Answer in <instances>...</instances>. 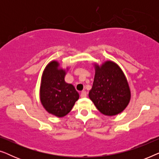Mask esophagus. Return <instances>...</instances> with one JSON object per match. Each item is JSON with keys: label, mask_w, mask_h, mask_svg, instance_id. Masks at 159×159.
Returning <instances> with one entry per match:
<instances>
[{"label": "esophagus", "mask_w": 159, "mask_h": 159, "mask_svg": "<svg viewBox=\"0 0 159 159\" xmlns=\"http://www.w3.org/2000/svg\"><path fill=\"white\" fill-rule=\"evenodd\" d=\"M80 96H81V98H85L87 96L86 91H82L81 94H80Z\"/></svg>", "instance_id": "1"}]
</instances>
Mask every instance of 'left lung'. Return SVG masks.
Listing matches in <instances>:
<instances>
[{
    "mask_svg": "<svg viewBox=\"0 0 159 159\" xmlns=\"http://www.w3.org/2000/svg\"><path fill=\"white\" fill-rule=\"evenodd\" d=\"M95 77L89 98L100 112L115 116L125 109L131 92L125 74L116 63L106 61L101 66L94 64Z\"/></svg>",
    "mask_w": 159,
    "mask_h": 159,
    "instance_id": "8db88e82",
    "label": "left lung"
}]
</instances>
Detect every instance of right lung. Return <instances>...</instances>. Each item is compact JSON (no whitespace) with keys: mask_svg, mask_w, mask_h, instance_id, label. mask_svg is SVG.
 <instances>
[{"mask_svg":"<svg viewBox=\"0 0 159 159\" xmlns=\"http://www.w3.org/2000/svg\"><path fill=\"white\" fill-rule=\"evenodd\" d=\"M59 66L58 61H52L45 68L41 80L40 98L49 114L63 117L70 112L80 95L74 85L65 82L66 70Z\"/></svg>","mask_w":159,"mask_h":159,"instance_id":"right-lung-1","label":"right lung"}]
</instances>
